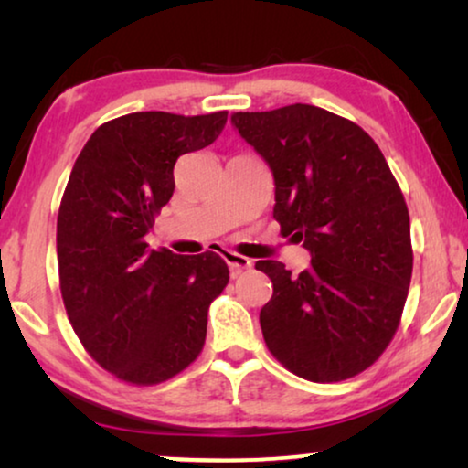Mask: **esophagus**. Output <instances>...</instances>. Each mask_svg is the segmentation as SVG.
Here are the masks:
<instances>
[{"mask_svg": "<svg viewBox=\"0 0 468 468\" xmlns=\"http://www.w3.org/2000/svg\"><path fill=\"white\" fill-rule=\"evenodd\" d=\"M223 260L228 261L229 271H232V277H239L240 272L249 271V268H251V264H253L251 260L245 258V255L236 253V251H226V253H223Z\"/></svg>", "mask_w": 468, "mask_h": 468, "instance_id": "34e87169", "label": "esophagus"}]
</instances>
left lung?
<instances>
[{"mask_svg": "<svg viewBox=\"0 0 468 468\" xmlns=\"http://www.w3.org/2000/svg\"><path fill=\"white\" fill-rule=\"evenodd\" d=\"M232 125L271 165L281 234L311 253L298 277L281 261L255 264L272 281L260 311L268 349L303 379H349L386 351L411 283L399 183L375 140L324 108L234 112Z\"/></svg>", "mask_w": 468, "mask_h": 468, "instance_id": "left-lung-1", "label": "left lung"}]
</instances>
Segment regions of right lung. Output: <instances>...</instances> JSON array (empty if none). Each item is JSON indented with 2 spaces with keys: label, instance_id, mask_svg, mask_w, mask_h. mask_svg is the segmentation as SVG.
I'll return each instance as SVG.
<instances>
[{
  "label": "right lung",
  "instance_id": "add662e5",
  "mask_svg": "<svg viewBox=\"0 0 468 468\" xmlns=\"http://www.w3.org/2000/svg\"><path fill=\"white\" fill-rule=\"evenodd\" d=\"M228 112H132L82 146L57 217V260L69 324L119 379L153 386L200 356L208 306L229 281L213 251L149 249L146 234L175 191V164L213 144Z\"/></svg>",
  "mask_w": 468,
  "mask_h": 468
}]
</instances>
